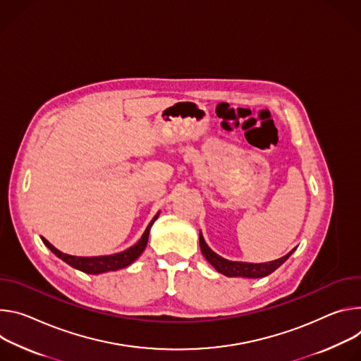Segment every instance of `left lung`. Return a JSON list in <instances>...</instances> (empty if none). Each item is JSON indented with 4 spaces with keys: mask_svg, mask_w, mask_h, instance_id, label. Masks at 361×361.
<instances>
[{
    "mask_svg": "<svg viewBox=\"0 0 361 361\" xmlns=\"http://www.w3.org/2000/svg\"><path fill=\"white\" fill-rule=\"evenodd\" d=\"M199 245H201L202 255L208 259V262L221 274L226 276H243V278H262L274 272L278 267H281L295 251L291 250L287 255L262 264H252V262H241V261H229L214 252L208 244L205 243L202 232H199Z\"/></svg>",
    "mask_w": 361,
    "mask_h": 361,
    "instance_id": "obj_1",
    "label": "left lung"
}]
</instances>
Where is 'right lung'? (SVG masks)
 Listing matches in <instances>:
<instances>
[{"label": "right lung", "instance_id": "add662e5", "mask_svg": "<svg viewBox=\"0 0 361 361\" xmlns=\"http://www.w3.org/2000/svg\"><path fill=\"white\" fill-rule=\"evenodd\" d=\"M159 216V212L153 216V219L150 221V224L147 225V228L145 229L142 238L139 239V241L122 251V252H117V254H113V255H100V257H74V255H68V254H64L61 251H59L54 245H51L46 238L42 236L44 245L56 255L59 257L61 261H64L66 264H68L70 267L78 269V271H83L86 274H93V275H97V274H103V272H109V271H117L120 268H126L129 267L132 262H135L140 255L142 252L145 251L146 245H147V239H149V232H150V228L153 225V222L157 219Z\"/></svg>", "mask_w": 361, "mask_h": 361}]
</instances>
